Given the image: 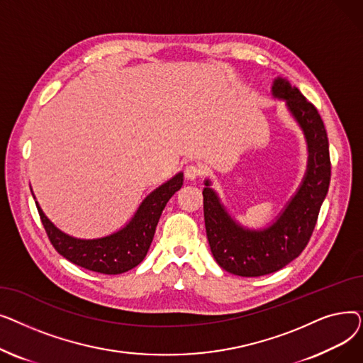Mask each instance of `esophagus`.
<instances>
[{"label":"esophagus","mask_w":363,"mask_h":363,"mask_svg":"<svg viewBox=\"0 0 363 363\" xmlns=\"http://www.w3.org/2000/svg\"><path fill=\"white\" fill-rule=\"evenodd\" d=\"M201 174H203V169L199 164L191 163V164H186L185 166V177H186V179H197V178L201 177Z\"/></svg>","instance_id":"34e87169"}]
</instances>
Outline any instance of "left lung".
<instances>
[{
    "label": "left lung",
    "instance_id": "8db88e82",
    "mask_svg": "<svg viewBox=\"0 0 363 363\" xmlns=\"http://www.w3.org/2000/svg\"><path fill=\"white\" fill-rule=\"evenodd\" d=\"M272 97L282 100L308 145V166L296 194L268 226L252 230L230 215L204 179V223L211 250L220 268L238 277H262L282 269L303 250L313 233L331 179L330 147L316 107L285 78H275Z\"/></svg>",
    "mask_w": 363,
    "mask_h": 363
}]
</instances>
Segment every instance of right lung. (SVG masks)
I'll use <instances>...</instances> for the list:
<instances>
[{"mask_svg":"<svg viewBox=\"0 0 363 363\" xmlns=\"http://www.w3.org/2000/svg\"><path fill=\"white\" fill-rule=\"evenodd\" d=\"M184 174L178 172L143 200L137 212L119 231L91 240L76 238L63 233L45 216L36 200L35 203L51 244L63 257L88 271L118 275L135 268L144 260L163 208L170 197L181 189Z\"/></svg>","mask_w":363,"mask_h":363,"instance_id":"right-lung-1","label":"right lung"}]
</instances>
